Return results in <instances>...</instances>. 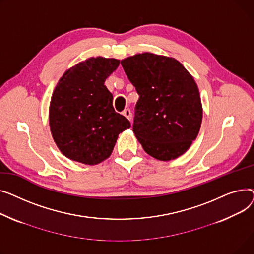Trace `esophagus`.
<instances>
[{"label": "esophagus", "mask_w": 254, "mask_h": 254, "mask_svg": "<svg viewBox=\"0 0 254 254\" xmlns=\"http://www.w3.org/2000/svg\"><path fill=\"white\" fill-rule=\"evenodd\" d=\"M123 115L131 122V120H132V114H131V111H130L129 109L124 110V111H123Z\"/></svg>", "instance_id": "esophagus-1"}]
</instances>
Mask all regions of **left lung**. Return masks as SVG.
<instances>
[{"label":"left lung","mask_w":254,"mask_h":254,"mask_svg":"<svg viewBox=\"0 0 254 254\" xmlns=\"http://www.w3.org/2000/svg\"><path fill=\"white\" fill-rule=\"evenodd\" d=\"M139 98L133 132L150 156L169 161L186 153L202 123L198 86L176 59L142 53L121 61Z\"/></svg>","instance_id":"1"}]
</instances>
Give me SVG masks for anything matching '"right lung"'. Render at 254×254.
I'll return each mask as SVG.
<instances>
[{
  "label": "right lung",
  "mask_w": 254,
  "mask_h": 254,
  "mask_svg": "<svg viewBox=\"0 0 254 254\" xmlns=\"http://www.w3.org/2000/svg\"><path fill=\"white\" fill-rule=\"evenodd\" d=\"M120 61L92 57L64 72L51 97L49 124L61 152L72 161L94 165L109 158L118 135L131 127L113 107L104 81Z\"/></svg>",
  "instance_id": "obj_1"
}]
</instances>
